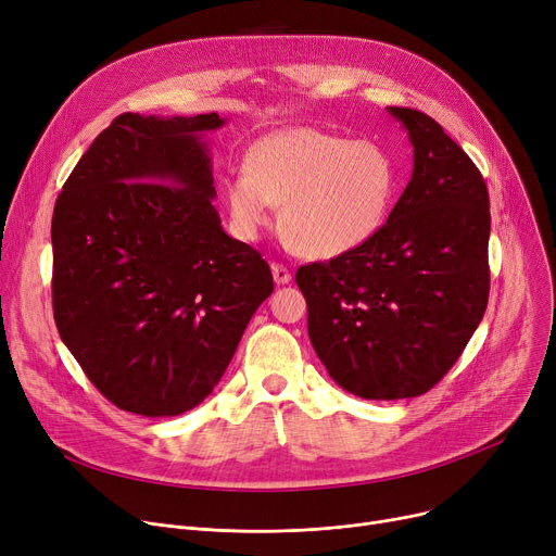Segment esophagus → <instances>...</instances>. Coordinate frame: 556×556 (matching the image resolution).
Here are the masks:
<instances>
[{"label": "esophagus", "instance_id": "1", "mask_svg": "<svg viewBox=\"0 0 556 556\" xmlns=\"http://www.w3.org/2000/svg\"><path fill=\"white\" fill-rule=\"evenodd\" d=\"M270 270H273V279H275L277 286H283V283L290 281V273H288L286 266H281V263H273Z\"/></svg>", "mask_w": 556, "mask_h": 556}]
</instances>
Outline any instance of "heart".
Segmentation results:
<instances>
[{"label":"heart","instance_id":"1","mask_svg":"<svg viewBox=\"0 0 556 556\" xmlns=\"http://www.w3.org/2000/svg\"><path fill=\"white\" fill-rule=\"evenodd\" d=\"M399 170L374 141L288 128L258 141L248 168L225 182L231 227L256 239L283 204V231L302 254L340 256L369 243L390 218Z\"/></svg>","mask_w":556,"mask_h":556}]
</instances>
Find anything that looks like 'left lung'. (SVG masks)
I'll return each instance as SVG.
<instances>
[{
  "label": "left lung",
  "mask_w": 556,
  "mask_h": 556,
  "mask_svg": "<svg viewBox=\"0 0 556 556\" xmlns=\"http://www.w3.org/2000/svg\"><path fill=\"white\" fill-rule=\"evenodd\" d=\"M388 110L415 146L410 182L369 243L295 275L317 358L342 390L376 401L440 383L489 300L482 173L428 114Z\"/></svg>",
  "instance_id": "left-lung-1"
}]
</instances>
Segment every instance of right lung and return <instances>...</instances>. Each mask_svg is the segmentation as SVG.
I'll list each match as a JSON object with an SVG mask.
<instances>
[{
  "instance_id": "1",
  "label": "right lung",
  "mask_w": 556,
  "mask_h": 556,
  "mask_svg": "<svg viewBox=\"0 0 556 556\" xmlns=\"http://www.w3.org/2000/svg\"><path fill=\"white\" fill-rule=\"evenodd\" d=\"M225 119L124 112L55 200L53 319L116 407L182 415L212 394L275 290L261 254L227 237L200 132Z\"/></svg>"
}]
</instances>
